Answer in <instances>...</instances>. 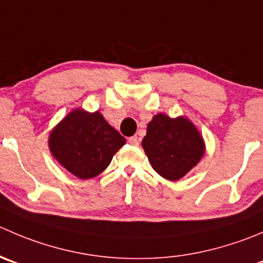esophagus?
Instances as JSON below:
<instances>
[{
  "label": "esophagus",
  "instance_id": "34e87169",
  "mask_svg": "<svg viewBox=\"0 0 263 263\" xmlns=\"http://www.w3.org/2000/svg\"><path fill=\"white\" fill-rule=\"evenodd\" d=\"M128 144L129 145H132V146H139V137L137 136H132V137H129L128 139Z\"/></svg>",
  "mask_w": 263,
  "mask_h": 263
}]
</instances>
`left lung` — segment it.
Listing matches in <instances>:
<instances>
[{"mask_svg":"<svg viewBox=\"0 0 263 263\" xmlns=\"http://www.w3.org/2000/svg\"><path fill=\"white\" fill-rule=\"evenodd\" d=\"M141 145L155 172L170 181L182 178L205 153L204 139L190 119L163 113L147 123Z\"/></svg>","mask_w":263,"mask_h":263,"instance_id":"left-lung-1","label":"left lung"}]
</instances>
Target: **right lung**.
Returning a JSON list of instances; mask_svg holds the SVG:
<instances>
[{
  "mask_svg": "<svg viewBox=\"0 0 263 263\" xmlns=\"http://www.w3.org/2000/svg\"><path fill=\"white\" fill-rule=\"evenodd\" d=\"M126 139L111 127L100 111L74 109L64 117L48 136L52 157L81 180L100 175Z\"/></svg>",
  "mask_w": 263,
  "mask_h": 263,
  "instance_id": "right-lung-1",
  "label": "right lung"
}]
</instances>
